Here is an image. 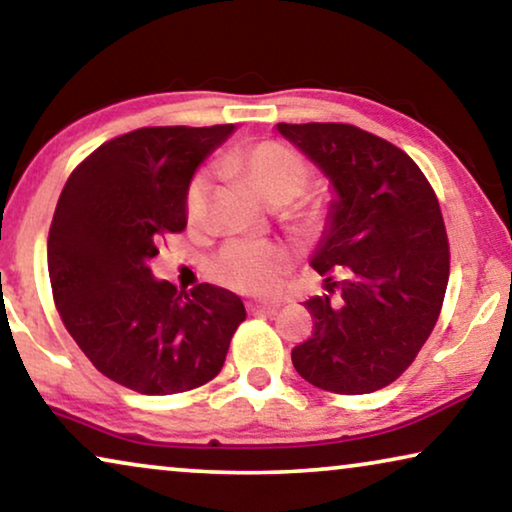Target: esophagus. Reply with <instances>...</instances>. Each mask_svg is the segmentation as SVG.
I'll return each instance as SVG.
<instances>
[{
	"instance_id": "obj_1",
	"label": "esophagus",
	"mask_w": 512,
	"mask_h": 512,
	"mask_svg": "<svg viewBox=\"0 0 512 512\" xmlns=\"http://www.w3.org/2000/svg\"><path fill=\"white\" fill-rule=\"evenodd\" d=\"M279 303H263V300H251L247 303V310L251 314H275Z\"/></svg>"
}]
</instances>
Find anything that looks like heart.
Listing matches in <instances>:
<instances>
[{"label": "heart", "instance_id": "b5f03b06", "mask_svg": "<svg viewBox=\"0 0 512 512\" xmlns=\"http://www.w3.org/2000/svg\"><path fill=\"white\" fill-rule=\"evenodd\" d=\"M228 172L242 177L254 188L265 205L282 207L289 205L305 193L310 184L312 170L298 153L282 144L265 142L258 144L244 156L230 158ZM207 198V174L198 172L186 188V219L195 223L202 216ZM289 270V254L279 244H247L230 242L209 263V272L216 282L228 289L254 293V296H270L284 282Z\"/></svg>", "mask_w": 512, "mask_h": 512}]
</instances>
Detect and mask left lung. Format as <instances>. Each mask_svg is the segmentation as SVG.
Instances as JSON below:
<instances>
[{
  "mask_svg": "<svg viewBox=\"0 0 512 512\" xmlns=\"http://www.w3.org/2000/svg\"><path fill=\"white\" fill-rule=\"evenodd\" d=\"M275 130L335 195L310 258L328 293L303 303L314 331L293 347V368L333 394H370L415 361L443 307L450 244L438 198L408 153L366 130L345 123Z\"/></svg>",
  "mask_w": 512,
  "mask_h": 512,
  "instance_id": "left-lung-1",
  "label": "left lung"
}]
</instances>
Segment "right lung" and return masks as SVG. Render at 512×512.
Instances as JSON below:
<instances>
[{
  "label": "right lung",
  "instance_id": "1",
  "mask_svg": "<svg viewBox=\"0 0 512 512\" xmlns=\"http://www.w3.org/2000/svg\"><path fill=\"white\" fill-rule=\"evenodd\" d=\"M235 132L139 128L95 149L69 174L48 233V277L62 324L90 363L139 394L214 380L247 312L214 284L191 293L156 279L158 242L186 228V188Z\"/></svg>",
  "mask_w": 512,
  "mask_h": 512
}]
</instances>
